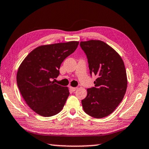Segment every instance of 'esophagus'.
<instances>
[{
	"label": "esophagus",
	"instance_id": "34e87169",
	"mask_svg": "<svg viewBox=\"0 0 149 149\" xmlns=\"http://www.w3.org/2000/svg\"><path fill=\"white\" fill-rule=\"evenodd\" d=\"M70 90L72 91H75L77 90V87H70Z\"/></svg>",
	"mask_w": 149,
	"mask_h": 149
}]
</instances>
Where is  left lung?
Wrapping results in <instances>:
<instances>
[{
  "label": "left lung",
  "mask_w": 149,
  "mask_h": 149,
  "mask_svg": "<svg viewBox=\"0 0 149 149\" xmlns=\"http://www.w3.org/2000/svg\"><path fill=\"white\" fill-rule=\"evenodd\" d=\"M87 55L91 74L97 79L95 87L87 89V97L82 100L86 113L95 118L109 116L121 103L127 89L126 71L119 54L101 40L80 43Z\"/></svg>",
  "instance_id": "1"
}]
</instances>
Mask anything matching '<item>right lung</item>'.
<instances>
[{
  "label": "right lung",
  "mask_w": 149,
  "mask_h": 149,
  "mask_svg": "<svg viewBox=\"0 0 149 149\" xmlns=\"http://www.w3.org/2000/svg\"><path fill=\"white\" fill-rule=\"evenodd\" d=\"M79 44L71 41L42 45L21 62L17 73V86L25 103L36 113L50 117L63 108L69 89L54 83L52 79L57 78L62 62L74 52Z\"/></svg>",
  "instance_id": "add662e5"
}]
</instances>
